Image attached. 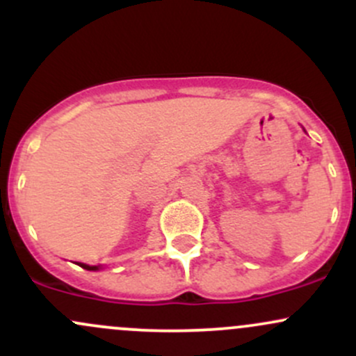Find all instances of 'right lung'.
<instances>
[{
	"label": "right lung",
	"mask_w": 356,
	"mask_h": 356,
	"mask_svg": "<svg viewBox=\"0 0 356 356\" xmlns=\"http://www.w3.org/2000/svg\"><path fill=\"white\" fill-rule=\"evenodd\" d=\"M78 265L85 270H98V266H90V265H85V263H78Z\"/></svg>",
	"instance_id": "add662e5"
}]
</instances>
